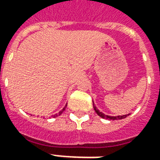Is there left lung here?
Instances as JSON below:
<instances>
[{
    "label": "left lung",
    "instance_id": "8db88e82",
    "mask_svg": "<svg viewBox=\"0 0 160 160\" xmlns=\"http://www.w3.org/2000/svg\"><path fill=\"white\" fill-rule=\"evenodd\" d=\"M93 108H94V111H96V113H97L100 118H104V119H108V120H121V119H123V118H127L128 116H129V114L128 115H122V116H117V117H111V116H108V115H105L104 113H102L101 111H99L98 109H97V107L94 105L93 104Z\"/></svg>",
    "mask_w": 160,
    "mask_h": 160
}]
</instances>
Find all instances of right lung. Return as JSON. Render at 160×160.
Wrapping results in <instances>:
<instances>
[{"label": "right lung", "mask_w": 160, "mask_h": 160, "mask_svg": "<svg viewBox=\"0 0 160 160\" xmlns=\"http://www.w3.org/2000/svg\"><path fill=\"white\" fill-rule=\"evenodd\" d=\"M66 107H67V104H66V105H65V107L63 108V109H62V111H59V113H58V114H55V115H53V116H52L53 118H56V117H58V116H60V115H61V114H62V113L63 111H65V109H66Z\"/></svg>", "instance_id": "1"}]
</instances>
